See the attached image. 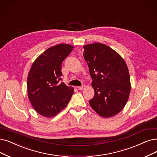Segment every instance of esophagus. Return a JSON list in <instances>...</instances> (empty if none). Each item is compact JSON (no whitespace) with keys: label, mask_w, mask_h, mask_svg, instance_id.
Here are the masks:
<instances>
[{"label":"esophagus","mask_w":157,"mask_h":157,"mask_svg":"<svg viewBox=\"0 0 157 157\" xmlns=\"http://www.w3.org/2000/svg\"><path fill=\"white\" fill-rule=\"evenodd\" d=\"M85 87H86V86H85V85H83V86H82L78 87V88L79 90H83L84 89H85Z\"/></svg>","instance_id":"1"}]
</instances>
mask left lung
Returning <instances> with one entry per match:
<instances>
[{
    "instance_id": "left-lung-1",
    "label": "left lung",
    "mask_w": 157,
    "mask_h": 157,
    "mask_svg": "<svg viewBox=\"0 0 157 157\" xmlns=\"http://www.w3.org/2000/svg\"><path fill=\"white\" fill-rule=\"evenodd\" d=\"M83 56L93 80L95 96L89 102L104 118L117 115L126 105L131 91L126 62L115 50L102 43L84 46Z\"/></svg>"
}]
</instances>
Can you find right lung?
I'll list each match as a JSON object with an SVG mask.
<instances>
[{
	"instance_id": "add662e5",
	"label": "right lung",
	"mask_w": 157,
	"mask_h": 157,
	"mask_svg": "<svg viewBox=\"0 0 157 157\" xmlns=\"http://www.w3.org/2000/svg\"><path fill=\"white\" fill-rule=\"evenodd\" d=\"M73 46L60 44L47 49L31 67L27 80L28 96L36 113L53 117L64 109L73 95L74 88L60 82L62 62Z\"/></svg>"
}]
</instances>
